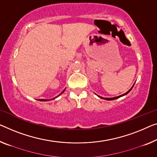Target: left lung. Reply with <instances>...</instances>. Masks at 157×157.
<instances>
[{"label":"left lung","mask_w":157,"mask_h":157,"mask_svg":"<svg viewBox=\"0 0 157 157\" xmlns=\"http://www.w3.org/2000/svg\"><path fill=\"white\" fill-rule=\"evenodd\" d=\"M134 85H135V83L133 84V85L132 86V87H131L129 90L127 92H125V94H121V95H120V96H118V97H113V98H104V97H100V96H99V95H97L98 97H99V98H101V99H105V100H107V101H111V100H114V99H118V98H120V97H123V96H125V95H126V94H128V93H129L130 91H131V90H132V87L133 86H134Z\"/></svg>","instance_id":"8db88e82"}]
</instances>
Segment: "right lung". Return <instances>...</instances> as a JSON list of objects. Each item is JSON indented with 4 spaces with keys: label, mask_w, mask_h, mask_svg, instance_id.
Wrapping results in <instances>:
<instances>
[{
    "label": "right lung",
    "mask_w": 157,
    "mask_h": 157,
    "mask_svg": "<svg viewBox=\"0 0 157 157\" xmlns=\"http://www.w3.org/2000/svg\"><path fill=\"white\" fill-rule=\"evenodd\" d=\"M65 90H64L63 91V92H62L61 93H60V94H59V95H58V96H57V97H54V98H53V99H38V100H39V101H50V100H53V99H56V98H57L58 97H59V96H60V94H63V92H65Z\"/></svg>",
    "instance_id": "1"
}]
</instances>
